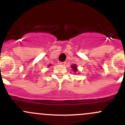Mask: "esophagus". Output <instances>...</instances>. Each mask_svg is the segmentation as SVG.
<instances>
[{
	"instance_id": "34e87169",
	"label": "esophagus",
	"mask_w": 125,
	"mask_h": 125,
	"mask_svg": "<svg viewBox=\"0 0 125 125\" xmlns=\"http://www.w3.org/2000/svg\"><path fill=\"white\" fill-rule=\"evenodd\" d=\"M59 64H60V65L64 66V65H65V64H66V62H59Z\"/></svg>"
}]
</instances>
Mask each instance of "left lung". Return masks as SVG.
<instances>
[{"mask_svg": "<svg viewBox=\"0 0 125 125\" xmlns=\"http://www.w3.org/2000/svg\"><path fill=\"white\" fill-rule=\"evenodd\" d=\"M71 68H73V70L74 71V72H76L77 71V66H76V65H72Z\"/></svg>", "mask_w": 125, "mask_h": 125, "instance_id": "left-lung-1", "label": "left lung"}]
</instances>
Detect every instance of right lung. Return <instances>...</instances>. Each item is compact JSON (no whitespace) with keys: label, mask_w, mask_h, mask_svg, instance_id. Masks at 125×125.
Listing matches in <instances>:
<instances>
[{"label":"right lung","mask_w":125,"mask_h":125,"mask_svg":"<svg viewBox=\"0 0 125 125\" xmlns=\"http://www.w3.org/2000/svg\"><path fill=\"white\" fill-rule=\"evenodd\" d=\"M50 66H51V65H50Z\"/></svg>","instance_id":"add662e5"}]
</instances>
